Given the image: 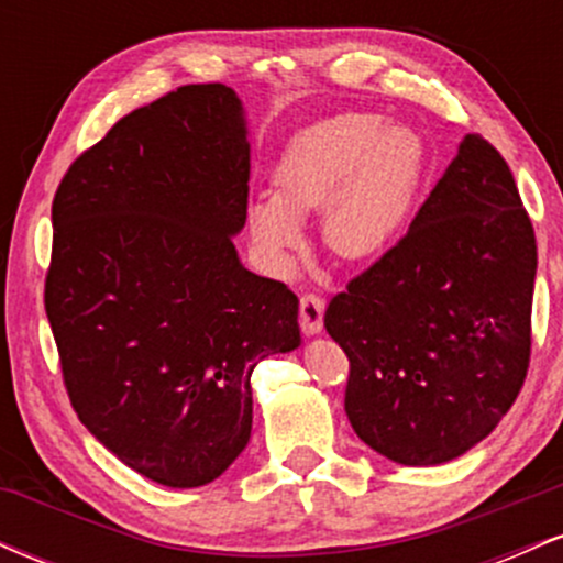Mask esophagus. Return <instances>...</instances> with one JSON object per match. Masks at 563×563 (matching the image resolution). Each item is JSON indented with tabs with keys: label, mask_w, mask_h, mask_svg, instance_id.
<instances>
[{
	"label": "esophagus",
	"mask_w": 563,
	"mask_h": 563,
	"mask_svg": "<svg viewBox=\"0 0 563 563\" xmlns=\"http://www.w3.org/2000/svg\"><path fill=\"white\" fill-rule=\"evenodd\" d=\"M322 318H325V301L318 294H303L299 301V322L307 335H318L322 331Z\"/></svg>",
	"instance_id": "34e87169"
}]
</instances>
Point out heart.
Listing matches in <instances>:
<instances>
[{"instance_id": "b5f03b06", "label": "heart", "mask_w": 563, "mask_h": 563, "mask_svg": "<svg viewBox=\"0 0 563 563\" xmlns=\"http://www.w3.org/2000/svg\"><path fill=\"white\" fill-rule=\"evenodd\" d=\"M426 147L405 124L341 113L296 134L273 172L275 196L249 200L245 230L277 275L307 245L301 219L322 211V243L344 262H373L402 235L421 187Z\"/></svg>"}]
</instances>
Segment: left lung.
<instances>
[{
  "label": "left lung",
  "mask_w": 563,
  "mask_h": 563,
  "mask_svg": "<svg viewBox=\"0 0 563 563\" xmlns=\"http://www.w3.org/2000/svg\"><path fill=\"white\" fill-rule=\"evenodd\" d=\"M534 273L514 174L466 134L402 241L325 309L354 434L402 466L455 461L493 434L527 376Z\"/></svg>",
  "instance_id": "obj_1"
}]
</instances>
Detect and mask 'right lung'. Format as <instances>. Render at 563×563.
Returning <instances> with one entry per match:
<instances>
[{
  "mask_svg": "<svg viewBox=\"0 0 563 563\" xmlns=\"http://www.w3.org/2000/svg\"><path fill=\"white\" fill-rule=\"evenodd\" d=\"M241 97L190 84L70 164L44 288L79 421L151 482L203 487L251 437V373L301 346L299 299L241 264Z\"/></svg>",
  "mask_w": 563,
  "mask_h": 563,
  "instance_id": "obj_1",
  "label": "right lung"
}]
</instances>
